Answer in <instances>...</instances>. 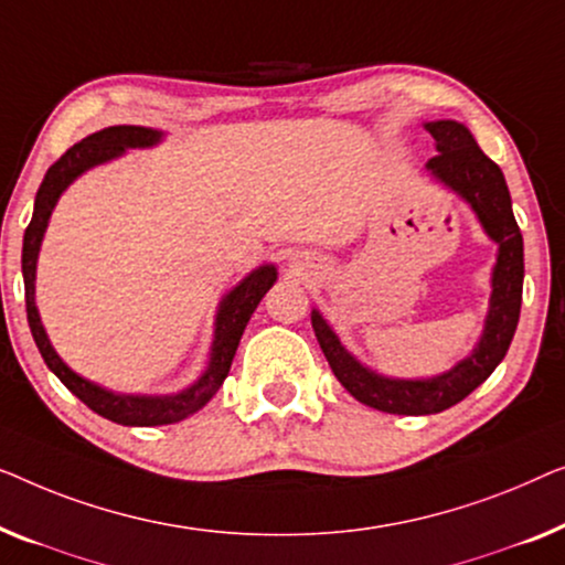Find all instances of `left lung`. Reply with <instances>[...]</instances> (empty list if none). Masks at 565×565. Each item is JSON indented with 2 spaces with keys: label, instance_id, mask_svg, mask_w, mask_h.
<instances>
[{
  "label": "left lung",
  "instance_id": "8db88e82",
  "mask_svg": "<svg viewBox=\"0 0 565 565\" xmlns=\"http://www.w3.org/2000/svg\"><path fill=\"white\" fill-rule=\"evenodd\" d=\"M435 138L438 156L427 161V173L445 189L458 194L471 206L489 241L497 243V264L491 268V297L483 330L473 351L452 369L427 379H394L363 365L340 343L335 330L320 309H312V328L332 373L351 396L365 407L388 415H438L466 399L481 386L510 351L520 322L524 253L522 233L512 212V196L504 173L479 148V142L463 122L435 120L425 122Z\"/></svg>",
  "mask_w": 565,
  "mask_h": 565
}]
</instances>
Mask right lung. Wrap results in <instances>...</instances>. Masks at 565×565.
<instances>
[{"instance_id": "right-lung-1", "label": "right lung", "mask_w": 565, "mask_h": 565, "mask_svg": "<svg viewBox=\"0 0 565 565\" xmlns=\"http://www.w3.org/2000/svg\"><path fill=\"white\" fill-rule=\"evenodd\" d=\"M163 140L161 130L140 125H113L105 130L89 135L74 148H68L51 169H47L41 189L35 196L33 220L25 230V241H22V279H25V305H28V322L30 332H33L38 351H41L43 361L61 384L68 388L71 394L78 396L86 407L97 412L105 419H113L117 425L127 427H156V425H173L186 419L194 412H200L206 402L217 394L222 381L227 379L230 365H233L237 343H241L245 324H248L250 315L256 312L260 299L271 289L279 279L274 264H264L245 276V279L233 286L225 297H222L217 315H214V335L210 348V361H206L204 371L194 384L181 388L177 394H120L113 388H105L94 381L84 379L71 365L55 353V348L47 340V332L41 322V312L35 305V271H38V256H41V245L51 222V214L58 204L61 194L74 184V181L86 173L94 166L109 163L115 158L125 156L130 148H153Z\"/></svg>"}]
</instances>
